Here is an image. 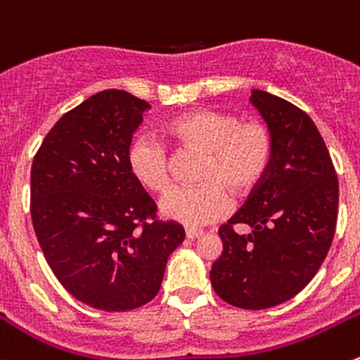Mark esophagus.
<instances>
[{
	"mask_svg": "<svg viewBox=\"0 0 360 360\" xmlns=\"http://www.w3.org/2000/svg\"><path fill=\"white\" fill-rule=\"evenodd\" d=\"M202 234V231H195V229H187L185 231V236L188 238V240H195V238H199Z\"/></svg>",
	"mask_w": 360,
	"mask_h": 360,
	"instance_id": "34e87169",
	"label": "esophagus"
}]
</instances>
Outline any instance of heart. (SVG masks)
Returning <instances> with one entry per match:
<instances>
[{"label": "heart", "instance_id": "b5f03b06", "mask_svg": "<svg viewBox=\"0 0 360 360\" xmlns=\"http://www.w3.org/2000/svg\"><path fill=\"white\" fill-rule=\"evenodd\" d=\"M161 134L181 150L206 154L195 188H175L159 202L162 219L187 227H201L229 208V192L241 198L264 179L273 158V140L261 122H241L236 115L217 110H192L161 127ZM127 166L143 188L162 194L169 187L166 148L150 138H140L127 150Z\"/></svg>", "mask_w": 360, "mask_h": 360}]
</instances>
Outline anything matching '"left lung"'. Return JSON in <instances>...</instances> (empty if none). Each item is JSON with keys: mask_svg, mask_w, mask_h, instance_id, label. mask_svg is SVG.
Returning a JSON list of instances; mask_svg holds the SVG:
<instances>
[{"mask_svg": "<svg viewBox=\"0 0 360 360\" xmlns=\"http://www.w3.org/2000/svg\"><path fill=\"white\" fill-rule=\"evenodd\" d=\"M250 103L268 124L273 158L247 202L219 229L213 290L229 304L264 309L309 283L329 252L338 219V176L315 122L292 103L254 89ZM245 223L248 233L233 226Z\"/></svg>", "mask_w": 360, "mask_h": 360, "instance_id": "obj_1", "label": "left lung"}]
</instances>
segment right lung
I'll list each match as a JSON object with an SVG mask.
<instances>
[{"label":"right lung","instance_id":"right-lung-1","mask_svg":"<svg viewBox=\"0 0 360 360\" xmlns=\"http://www.w3.org/2000/svg\"><path fill=\"white\" fill-rule=\"evenodd\" d=\"M147 101L106 89L49 131L31 168V219L60 285L91 308L129 311L158 296L176 222H147L155 202L127 166Z\"/></svg>","mask_w":360,"mask_h":360}]
</instances>
